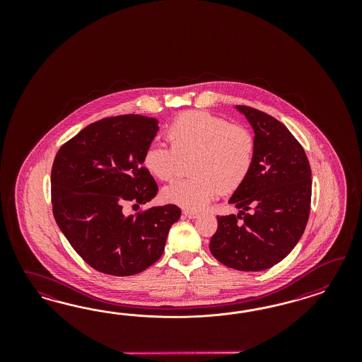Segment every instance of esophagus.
Returning <instances> with one entry per match:
<instances>
[{"label": "esophagus", "instance_id": "1", "mask_svg": "<svg viewBox=\"0 0 362 362\" xmlns=\"http://www.w3.org/2000/svg\"><path fill=\"white\" fill-rule=\"evenodd\" d=\"M183 215H185L186 218H188V219H195V218L199 216L197 212H195V211H188V209L183 211Z\"/></svg>", "mask_w": 362, "mask_h": 362}]
</instances>
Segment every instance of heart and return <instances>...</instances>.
<instances>
[{"label": "heart", "mask_w": 362, "mask_h": 362, "mask_svg": "<svg viewBox=\"0 0 362 362\" xmlns=\"http://www.w3.org/2000/svg\"><path fill=\"white\" fill-rule=\"evenodd\" d=\"M171 148L150 143L143 153L144 168L168 182L177 173V158L192 155L189 174L163 188V199L188 211L204 209L221 192L228 194L244 183L252 168L256 142L240 124L204 111H188L167 127Z\"/></svg>", "instance_id": "b5f03b06"}]
</instances>
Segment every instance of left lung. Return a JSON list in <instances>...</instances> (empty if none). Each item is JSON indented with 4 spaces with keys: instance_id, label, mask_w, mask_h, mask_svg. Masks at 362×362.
<instances>
[{
    "instance_id": "obj_1",
    "label": "left lung",
    "mask_w": 362,
    "mask_h": 362,
    "mask_svg": "<svg viewBox=\"0 0 362 362\" xmlns=\"http://www.w3.org/2000/svg\"><path fill=\"white\" fill-rule=\"evenodd\" d=\"M255 132V160L230 197L238 215L218 216L209 251L239 271H264L295 248L307 227L312 173L307 153L281 122L250 106H236Z\"/></svg>"
}]
</instances>
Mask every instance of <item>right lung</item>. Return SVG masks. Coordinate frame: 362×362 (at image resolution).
Masks as SVG:
<instances>
[{
  "label": "right lung",
  "instance_id": "add662e5",
  "mask_svg": "<svg viewBox=\"0 0 362 362\" xmlns=\"http://www.w3.org/2000/svg\"><path fill=\"white\" fill-rule=\"evenodd\" d=\"M159 130L155 118L124 114L94 122L61 146L52 168L55 221L74 251L99 272L132 276L165 251L175 204L139 211L158 192L143 153Z\"/></svg>",
  "mask_w": 362,
  "mask_h": 362
}]
</instances>
